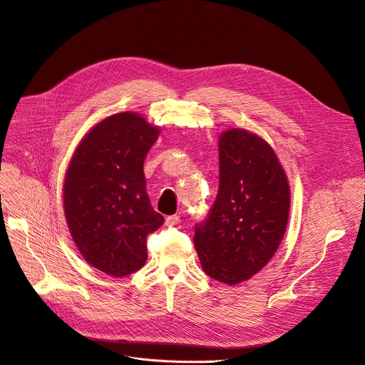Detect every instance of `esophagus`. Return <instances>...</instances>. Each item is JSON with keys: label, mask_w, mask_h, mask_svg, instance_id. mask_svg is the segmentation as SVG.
Wrapping results in <instances>:
<instances>
[{"label": "esophagus", "mask_w": 365, "mask_h": 365, "mask_svg": "<svg viewBox=\"0 0 365 365\" xmlns=\"http://www.w3.org/2000/svg\"><path fill=\"white\" fill-rule=\"evenodd\" d=\"M165 223H167V226H178L180 223H181V218H180V215H168L167 218H165Z\"/></svg>", "instance_id": "esophagus-1"}]
</instances>
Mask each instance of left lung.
I'll return each mask as SVG.
<instances>
[{
    "label": "left lung",
    "mask_w": 365,
    "mask_h": 365,
    "mask_svg": "<svg viewBox=\"0 0 365 365\" xmlns=\"http://www.w3.org/2000/svg\"><path fill=\"white\" fill-rule=\"evenodd\" d=\"M220 184L208 217L195 226L202 270L239 284L276 253L287 226L290 190L273 148L256 133L232 128L218 136Z\"/></svg>",
    "instance_id": "obj_1"
}]
</instances>
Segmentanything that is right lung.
Returning <instances> with one entry per match:
<instances>
[{
	"label": "right lung",
	"mask_w": 365,
	"mask_h": 365,
	"mask_svg": "<svg viewBox=\"0 0 365 365\" xmlns=\"http://www.w3.org/2000/svg\"><path fill=\"white\" fill-rule=\"evenodd\" d=\"M160 132L136 112L115 113L85 135L68 163L63 207L71 239L92 267L109 276L140 269L147 236L164 223L143 174Z\"/></svg>",
	"instance_id": "1"
}]
</instances>
